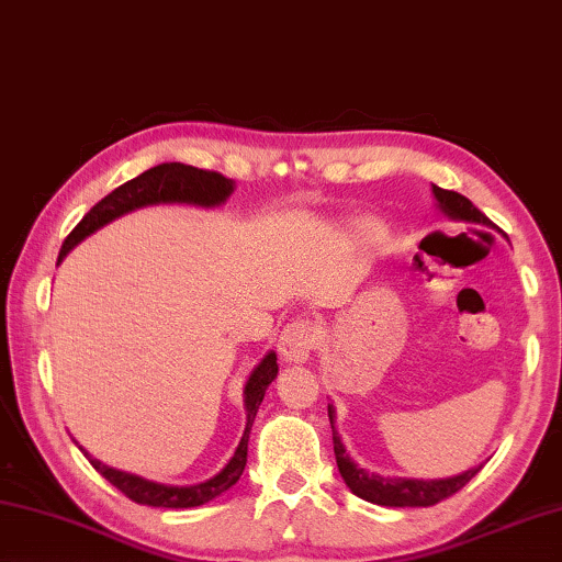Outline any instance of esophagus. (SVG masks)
<instances>
[{"label": "esophagus", "instance_id": "34e87169", "mask_svg": "<svg viewBox=\"0 0 562 562\" xmlns=\"http://www.w3.org/2000/svg\"><path fill=\"white\" fill-rule=\"evenodd\" d=\"M318 346V328L312 322H304V318H296V322L288 324L282 328L278 350L280 358L290 366H300L306 362L312 356V350Z\"/></svg>", "mask_w": 562, "mask_h": 562}]
</instances>
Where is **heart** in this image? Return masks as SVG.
<instances>
[{
  "label": "heart",
  "instance_id": "b5f03b06",
  "mask_svg": "<svg viewBox=\"0 0 562 562\" xmlns=\"http://www.w3.org/2000/svg\"><path fill=\"white\" fill-rule=\"evenodd\" d=\"M358 231H360V236H362V238H368V240H370V238H375V228H372L370 224H366V226H360Z\"/></svg>",
  "mask_w": 562,
  "mask_h": 562
}]
</instances>
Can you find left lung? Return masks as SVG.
<instances>
[{"label": "left lung", "instance_id": "obj_1", "mask_svg": "<svg viewBox=\"0 0 562 562\" xmlns=\"http://www.w3.org/2000/svg\"><path fill=\"white\" fill-rule=\"evenodd\" d=\"M434 200L438 212H441L450 222H463V224H477L494 228L490 218L480 212V209L472 204L468 196L458 194L453 190H443V187L431 184ZM328 419H331L334 428V453L338 472L348 490L356 494V497L366 499L370 504H380V507H434L441 499L463 490L468 482L477 475L482 465L470 468L460 475L453 477H441V480H416V477H384L380 472H368L360 468L350 453L346 450L344 441L336 431V406L328 404Z\"/></svg>", "mask_w": 562, "mask_h": 562}]
</instances>
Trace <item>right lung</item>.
Instances as JSON below:
<instances>
[{"instance_id": "obj_1", "label": "right lung", "mask_w": 562, "mask_h": 562, "mask_svg": "<svg viewBox=\"0 0 562 562\" xmlns=\"http://www.w3.org/2000/svg\"><path fill=\"white\" fill-rule=\"evenodd\" d=\"M234 190H236V182L224 178V175L218 172L192 168V165H184V162H160L156 168L140 172L138 178L116 187V190L109 192L102 202H97L90 212L82 216V222L70 231V236L65 238L58 262H63V258L68 256L77 244H82L87 236H92L94 231L112 224L119 216L136 212V209L156 206V204H190V206L214 209V206H222L228 196L234 194ZM274 378H278V356H274V350H270V353L262 358L256 368H252L244 387L246 431L240 436V443L236 448L234 458H231L214 477L196 482V485H162V482L134 475V472L116 470L112 465L102 463V460H97L90 450H85L75 441V438L72 441L87 456V460H90L99 475L112 482V485L124 492L128 499L146 504V507H162V509L202 507V504L216 499L218 494H224L226 490L234 487L240 480V475H244V468L248 460L250 428H252V422H256L260 402L266 397V390L270 387V382Z\"/></svg>"}]
</instances>
